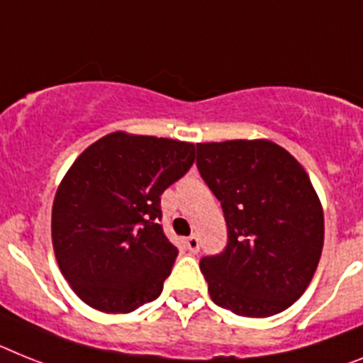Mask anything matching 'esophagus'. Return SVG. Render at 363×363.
I'll list each match as a JSON object with an SVG mask.
<instances>
[{"instance_id": "obj_1", "label": "esophagus", "mask_w": 363, "mask_h": 363, "mask_svg": "<svg viewBox=\"0 0 363 363\" xmlns=\"http://www.w3.org/2000/svg\"><path fill=\"white\" fill-rule=\"evenodd\" d=\"M186 247L190 252L199 251V238H197V236H190V238H186Z\"/></svg>"}]
</instances>
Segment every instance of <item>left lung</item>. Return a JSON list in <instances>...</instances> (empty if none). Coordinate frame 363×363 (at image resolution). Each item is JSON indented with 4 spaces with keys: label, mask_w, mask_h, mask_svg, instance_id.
<instances>
[{
    "label": "left lung",
    "mask_w": 363,
    "mask_h": 363,
    "mask_svg": "<svg viewBox=\"0 0 363 363\" xmlns=\"http://www.w3.org/2000/svg\"><path fill=\"white\" fill-rule=\"evenodd\" d=\"M197 167L228 228L225 251L201 260L212 301L243 318L290 308L313 279L325 240L308 173L266 138L197 144Z\"/></svg>",
    "instance_id": "obj_1"
}]
</instances>
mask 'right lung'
<instances>
[{"instance_id":"obj_1","label":"right lung","mask_w":363,"mask_h":363,"mask_svg":"<svg viewBox=\"0 0 363 363\" xmlns=\"http://www.w3.org/2000/svg\"><path fill=\"white\" fill-rule=\"evenodd\" d=\"M196 160V145L116 130L62 177L51 240L60 273L88 306L130 313L157 299L177 247L158 225L160 196Z\"/></svg>"}]
</instances>
